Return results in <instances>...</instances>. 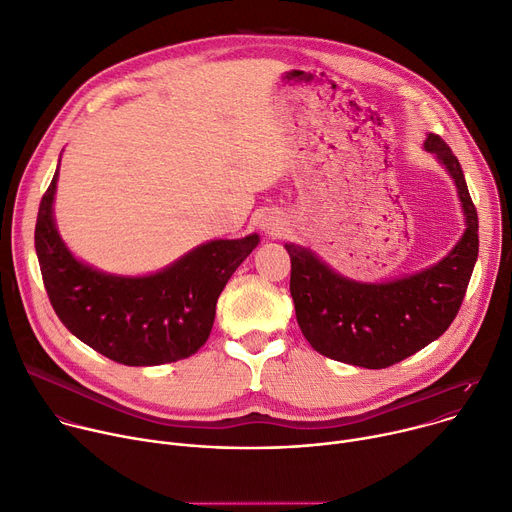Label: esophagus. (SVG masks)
I'll list each match as a JSON object with an SVG mask.
<instances>
[{
	"mask_svg": "<svg viewBox=\"0 0 512 512\" xmlns=\"http://www.w3.org/2000/svg\"><path fill=\"white\" fill-rule=\"evenodd\" d=\"M263 228H265L267 235H271V237L282 235V230H284V226H282L280 222H275V220H269V222H265V224H263Z\"/></svg>",
	"mask_w": 512,
	"mask_h": 512,
	"instance_id": "34e87169",
	"label": "esophagus"
}]
</instances>
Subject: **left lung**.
Returning a JSON list of instances; mask_svg holds the SVG:
<instances>
[{"instance_id": "obj_1", "label": "left lung", "mask_w": 512, "mask_h": 512, "mask_svg": "<svg viewBox=\"0 0 512 512\" xmlns=\"http://www.w3.org/2000/svg\"><path fill=\"white\" fill-rule=\"evenodd\" d=\"M425 151L453 177L466 216L461 239L439 263L400 280L365 284L339 275L310 249L286 243L296 320L320 355L367 369L390 367L439 339L457 316L478 259V212L443 138L429 134Z\"/></svg>"}]
</instances>
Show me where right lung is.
<instances>
[{
  "label": "right lung",
  "mask_w": 512,
  "mask_h": 512,
  "mask_svg": "<svg viewBox=\"0 0 512 512\" xmlns=\"http://www.w3.org/2000/svg\"><path fill=\"white\" fill-rule=\"evenodd\" d=\"M59 167L38 208L34 247L61 322L104 357L132 367L194 355L210 337L216 302L259 235L210 241L151 275H112L81 263L63 243L53 202Z\"/></svg>",
  "instance_id": "1"
}]
</instances>
